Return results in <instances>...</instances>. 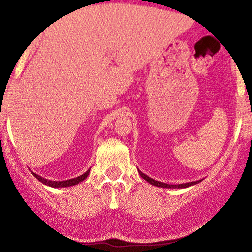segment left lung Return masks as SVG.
I'll return each mask as SVG.
<instances>
[{
  "label": "left lung",
  "mask_w": 252,
  "mask_h": 252,
  "mask_svg": "<svg viewBox=\"0 0 252 252\" xmlns=\"http://www.w3.org/2000/svg\"><path fill=\"white\" fill-rule=\"evenodd\" d=\"M138 173H140V175L142 176L146 181H148L150 185H153V186H158V187H163V189H186V187H189V186H193V185H196L199 184L201 180H198V181H192V182H186V184H179V185H169V184H164V182H161V181H158V180H154V179L149 178L148 175H146L144 173L141 172V170H138Z\"/></svg>",
  "instance_id": "1"
}]
</instances>
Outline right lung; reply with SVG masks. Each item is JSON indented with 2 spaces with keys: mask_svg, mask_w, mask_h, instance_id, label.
Returning <instances> with one entry per match:
<instances>
[{
  "mask_svg": "<svg viewBox=\"0 0 252 252\" xmlns=\"http://www.w3.org/2000/svg\"><path fill=\"white\" fill-rule=\"evenodd\" d=\"M90 173V169L86 170L85 173L82 175L77 176V178H73V179H70V180H65V181H52V180H47V179L42 178V176L35 174V173L32 172V174H33L35 178L39 180L40 182H42L43 185H47V186L50 187H53V189H60V187H70V186H74V185L79 184V182H82L83 180H85L86 178H88Z\"/></svg>",
  "mask_w": 252,
  "mask_h": 252,
  "instance_id": "1",
  "label": "right lung"
}]
</instances>
